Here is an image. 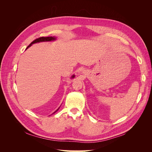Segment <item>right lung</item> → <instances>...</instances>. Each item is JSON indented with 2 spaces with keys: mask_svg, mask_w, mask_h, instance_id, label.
Returning <instances> with one entry per match:
<instances>
[{
  "mask_svg": "<svg viewBox=\"0 0 152 152\" xmlns=\"http://www.w3.org/2000/svg\"><path fill=\"white\" fill-rule=\"evenodd\" d=\"M56 39V38L54 37H39V38H38V39H35V40H34L33 42H32L28 45V46L26 48V49H27L29 47H30L31 45V44H33L40 42H49V41H53V40H55ZM74 77H75V75L72 76V78H74ZM59 108H58L55 112H56L58 111V110H59ZM55 112H54V113H55Z\"/></svg>",
  "mask_w": 152,
  "mask_h": 152,
  "instance_id": "obj_1",
  "label": "right lung"
}]
</instances>
